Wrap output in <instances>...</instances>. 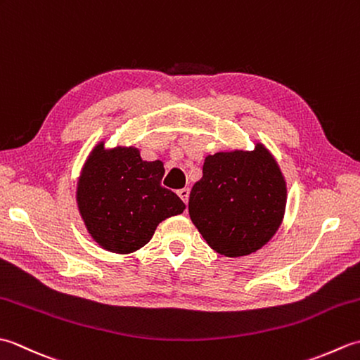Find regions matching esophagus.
<instances>
[{
  "label": "esophagus",
  "instance_id": "esophagus-1",
  "mask_svg": "<svg viewBox=\"0 0 360 360\" xmlns=\"http://www.w3.org/2000/svg\"><path fill=\"white\" fill-rule=\"evenodd\" d=\"M178 195H179V198L182 201H184L186 204L188 202V196H190V188H181V190H178Z\"/></svg>",
  "mask_w": 360,
  "mask_h": 360
}]
</instances>
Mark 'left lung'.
<instances>
[{
  "instance_id": "obj_1",
  "label": "left lung",
  "mask_w": 360,
  "mask_h": 360,
  "mask_svg": "<svg viewBox=\"0 0 360 360\" xmlns=\"http://www.w3.org/2000/svg\"><path fill=\"white\" fill-rule=\"evenodd\" d=\"M288 188L280 165L262 142L255 148L207 155L190 192L188 215L209 246L224 257L262 249L283 223Z\"/></svg>"
}]
</instances>
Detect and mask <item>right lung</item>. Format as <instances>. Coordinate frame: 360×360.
Here are the masks:
<instances>
[{"mask_svg": "<svg viewBox=\"0 0 360 360\" xmlns=\"http://www.w3.org/2000/svg\"><path fill=\"white\" fill-rule=\"evenodd\" d=\"M160 160H143L133 145L96 143L83 164L75 190L88 233L112 254H133L147 244L164 219L179 215L186 204L160 186Z\"/></svg>", "mask_w": 360, "mask_h": 360, "instance_id": "right-lung-1", "label": "right lung"}]
</instances>
